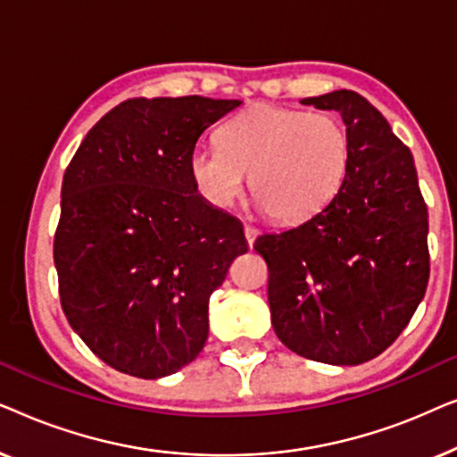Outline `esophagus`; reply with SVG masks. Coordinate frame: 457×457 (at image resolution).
<instances>
[{
    "instance_id": "obj_1",
    "label": "esophagus",
    "mask_w": 457,
    "mask_h": 457,
    "mask_svg": "<svg viewBox=\"0 0 457 457\" xmlns=\"http://www.w3.org/2000/svg\"><path fill=\"white\" fill-rule=\"evenodd\" d=\"M243 233H245L247 245L252 247V245H253V241H255V237H258V228H255V227H249V224H245V227H243Z\"/></svg>"
}]
</instances>
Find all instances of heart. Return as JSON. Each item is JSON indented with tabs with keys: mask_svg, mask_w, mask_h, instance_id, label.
<instances>
[{
	"mask_svg": "<svg viewBox=\"0 0 457 457\" xmlns=\"http://www.w3.org/2000/svg\"><path fill=\"white\" fill-rule=\"evenodd\" d=\"M349 154V133L337 116L260 104L224 124L220 145L197 143L189 170L216 208L235 202L249 174L252 195L272 220L299 222L333 199Z\"/></svg>",
	"mask_w": 457,
	"mask_h": 457,
	"instance_id": "heart-1",
	"label": "heart"
}]
</instances>
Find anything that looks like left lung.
I'll list each match as a JSON object with an SVG mask.
<instances>
[{
    "label": "left lung",
    "instance_id": "8db88e82",
    "mask_svg": "<svg viewBox=\"0 0 457 457\" xmlns=\"http://www.w3.org/2000/svg\"><path fill=\"white\" fill-rule=\"evenodd\" d=\"M347 124L349 166L324 208L253 249L268 266L274 333L291 352L358 366L402 335L428 285V210L411 152L355 91L305 97Z\"/></svg>",
    "mask_w": 457,
    "mask_h": 457
}]
</instances>
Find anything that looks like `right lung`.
Instances as JSON below:
<instances>
[{
    "mask_svg": "<svg viewBox=\"0 0 457 457\" xmlns=\"http://www.w3.org/2000/svg\"><path fill=\"white\" fill-rule=\"evenodd\" d=\"M237 99L135 97L110 110L64 172L54 237L62 310L85 345L137 378L174 374L208 339V303L241 222L199 197L189 155Z\"/></svg>",
    "mask_w": 457,
    "mask_h": 457,
    "instance_id": "right-lung-1",
    "label": "right lung"
}]
</instances>
